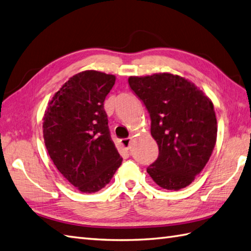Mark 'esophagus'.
I'll return each mask as SVG.
<instances>
[{
  "instance_id": "obj_1",
  "label": "esophagus",
  "mask_w": 251,
  "mask_h": 251,
  "mask_svg": "<svg viewBox=\"0 0 251 251\" xmlns=\"http://www.w3.org/2000/svg\"><path fill=\"white\" fill-rule=\"evenodd\" d=\"M131 140L132 138H126V139H122L121 140V144L123 145L124 148H126L127 150H129L131 147Z\"/></svg>"
}]
</instances>
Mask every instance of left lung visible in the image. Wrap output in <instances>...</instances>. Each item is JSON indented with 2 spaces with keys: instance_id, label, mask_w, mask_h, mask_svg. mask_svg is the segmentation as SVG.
<instances>
[{
  "instance_id": "left-lung-1",
  "label": "left lung",
  "mask_w": 251,
  "mask_h": 251,
  "mask_svg": "<svg viewBox=\"0 0 251 251\" xmlns=\"http://www.w3.org/2000/svg\"><path fill=\"white\" fill-rule=\"evenodd\" d=\"M151 118L159 154L147 171L161 188L178 190L205 167L217 139L213 102L187 79L172 74L129 77Z\"/></svg>"
}]
</instances>
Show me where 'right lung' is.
Returning <instances> with one entry per match:
<instances>
[{
  "instance_id": "right-lung-1",
  "label": "right lung",
  "mask_w": 251,
  "mask_h": 251,
  "mask_svg": "<svg viewBox=\"0 0 251 251\" xmlns=\"http://www.w3.org/2000/svg\"><path fill=\"white\" fill-rule=\"evenodd\" d=\"M115 75L85 71L69 78L47 107L43 132L50 158L85 194L103 188L123 158L110 136L103 101Z\"/></svg>"
}]
</instances>
